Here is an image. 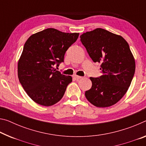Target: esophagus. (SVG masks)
Wrapping results in <instances>:
<instances>
[{"mask_svg":"<svg viewBox=\"0 0 146 146\" xmlns=\"http://www.w3.org/2000/svg\"><path fill=\"white\" fill-rule=\"evenodd\" d=\"M73 78H75V80H78L80 79V78H82V77H80V76H78V75H74V76H73Z\"/></svg>","mask_w":146,"mask_h":146,"instance_id":"1","label":"esophagus"}]
</instances>
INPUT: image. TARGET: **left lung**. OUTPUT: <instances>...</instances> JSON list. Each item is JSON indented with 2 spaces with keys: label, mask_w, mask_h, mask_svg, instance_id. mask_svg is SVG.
I'll return each mask as SVG.
<instances>
[{
  "label": "left lung",
  "mask_w": 146,
  "mask_h": 146,
  "mask_svg": "<svg viewBox=\"0 0 146 146\" xmlns=\"http://www.w3.org/2000/svg\"><path fill=\"white\" fill-rule=\"evenodd\" d=\"M94 62L101 63L103 75L90 77L92 88L85 92L88 101L97 107H108L123 98L135 72V60L128 43L121 36L96 29L80 36Z\"/></svg>",
  "instance_id": "left-lung-1"
}]
</instances>
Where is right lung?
<instances>
[{"instance_id": "add662e5", "label": "right lung", "mask_w": 146, "mask_h": 146, "mask_svg": "<svg viewBox=\"0 0 146 146\" xmlns=\"http://www.w3.org/2000/svg\"><path fill=\"white\" fill-rule=\"evenodd\" d=\"M78 35L50 28L32 34L27 40L18 62V78L34 102L49 106L64 96L72 77L62 75L54 66L64 62L65 53Z\"/></svg>"}]
</instances>
